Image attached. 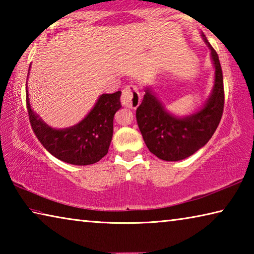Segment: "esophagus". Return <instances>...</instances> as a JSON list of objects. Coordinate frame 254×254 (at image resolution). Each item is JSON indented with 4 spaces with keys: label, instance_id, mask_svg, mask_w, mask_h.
Returning <instances> with one entry per match:
<instances>
[{
    "label": "esophagus",
    "instance_id": "esophagus-1",
    "mask_svg": "<svg viewBox=\"0 0 254 254\" xmlns=\"http://www.w3.org/2000/svg\"><path fill=\"white\" fill-rule=\"evenodd\" d=\"M121 103L127 109L135 110L141 103V94L135 85H127L123 88Z\"/></svg>",
    "mask_w": 254,
    "mask_h": 254
}]
</instances>
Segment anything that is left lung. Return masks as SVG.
<instances>
[{
  "label": "left lung",
  "mask_w": 254,
  "mask_h": 254,
  "mask_svg": "<svg viewBox=\"0 0 254 254\" xmlns=\"http://www.w3.org/2000/svg\"><path fill=\"white\" fill-rule=\"evenodd\" d=\"M215 68L214 86L199 111L179 118L169 113L150 87L136 109L137 126L150 152L165 161H179L203 148L216 131L224 109V86L220 59L205 34Z\"/></svg>",
  "instance_id": "1"
}]
</instances>
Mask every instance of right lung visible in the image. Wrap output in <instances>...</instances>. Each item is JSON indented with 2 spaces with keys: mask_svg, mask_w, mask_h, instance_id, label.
<instances>
[{
  "mask_svg": "<svg viewBox=\"0 0 254 254\" xmlns=\"http://www.w3.org/2000/svg\"><path fill=\"white\" fill-rule=\"evenodd\" d=\"M120 97V91L102 94L93 109L79 123L66 128H54L34 113L27 89L30 124L38 140L54 157L70 165H93L109 152L113 136L114 114L122 106Z\"/></svg>",
  "mask_w": 254,
  "mask_h": 254,
  "instance_id": "1",
  "label": "right lung"
}]
</instances>
